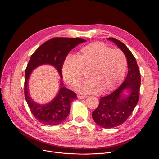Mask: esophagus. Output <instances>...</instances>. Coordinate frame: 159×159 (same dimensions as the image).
<instances>
[{
    "label": "esophagus",
    "mask_w": 159,
    "mask_h": 159,
    "mask_svg": "<svg viewBox=\"0 0 159 159\" xmlns=\"http://www.w3.org/2000/svg\"><path fill=\"white\" fill-rule=\"evenodd\" d=\"M87 97V96H80V95L78 96V98H79V99H85V98H86Z\"/></svg>",
    "instance_id": "esophagus-1"
}]
</instances>
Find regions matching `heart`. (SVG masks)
Segmentation results:
<instances>
[{"label":"heart","instance_id":"1","mask_svg":"<svg viewBox=\"0 0 159 159\" xmlns=\"http://www.w3.org/2000/svg\"><path fill=\"white\" fill-rule=\"evenodd\" d=\"M127 65L126 58L119 49H111L102 42H94L82 48L79 57L69 55L63 63V75L73 87L84 77V69H90L91 77L79 87L83 94H97L115 88L123 80Z\"/></svg>","mask_w":159,"mask_h":159}]
</instances>
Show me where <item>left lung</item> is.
Masks as SVG:
<instances>
[{
	"label": "left lung",
	"mask_w": 159,
	"mask_h": 159,
	"mask_svg": "<svg viewBox=\"0 0 159 159\" xmlns=\"http://www.w3.org/2000/svg\"><path fill=\"white\" fill-rule=\"evenodd\" d=\"M125 53L128 63V72L123 83L108 96L101 97L99 104L93 112V118L100 126L104 128H112L124 123L131 115L139 99L141 76L137 60L134 57L121 41L109 38ZM127 88L130 95L126 98L121 93Z\"/></svg>",
	"instance_id": "obj_1"
}]
</instances>
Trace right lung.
I'll use <instances>...</instances> for the list:
<instances>
[{"instance_id":"right-lung-1","label":"right lung","mask_w":159,"mask_h":159,"mask_svg":"<svg viewBox=\"0 0 159 159\" xmlns=\"http://www.w3.org/2000/svg\"><path fill=\"white\" fill-rule=\"evenodd\" d=\"M85 41L80 38H53L43 43L32 54L25 70V96L33 115L41 123L50 126L60 124L69 115L71 103L77 98L72 90L62 87L61 82L59 93L52 102L46 105L36 104L28 94V82L31 72L39 65L50 64L62 78V67L66 56L77 44Z\"/></svg>"}]
</instances>
